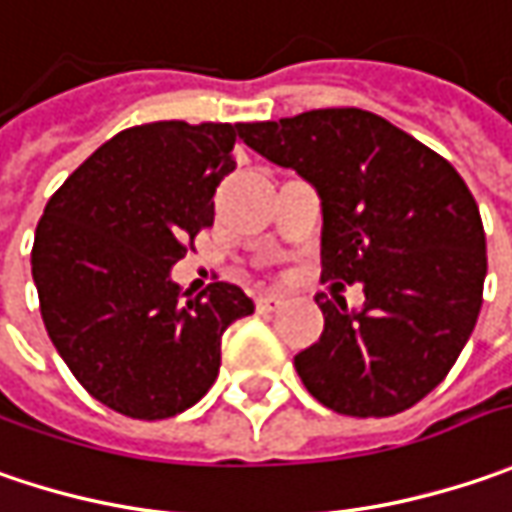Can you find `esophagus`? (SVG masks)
<instances>
[{
  "mask_svg": "<svg viewBox=\"0 0 512 512\" xmlns=\"http://www.w3.org/2000/svg\"><path fill=\"white\" fill-rule=\"evenodd\" d=\"M280 303H283V295H275V292H263V295H257L255 300L257 312H275Z\"/></svg>",
  "mask_w": 512,
  "mask_h": 512,
  "instance_id": "34e87169",
  "label": "esophagus"
}]
</instances>
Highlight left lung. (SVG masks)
<instances>
[{
	"label": "left lung",
	"mask_w": 512,
	"mask_h": 512,
	"mask_svg": "<svg viewBox=\"0 0 512 512\" xmlns=\"http://www.w3.org/2000/svg\"><path fill=\"white\" fill-rule=\"evenodd\" d=\"M243 143L318 189L321 278L364 283L367 295L361 312L315 295L323 335L295 355L303 387L341 415L410 410L447 378L478 321L487 246L467 183L361 108L246 123Z\"/></svg>",
	"instance_id": "8db88e82"
}]
</instances>
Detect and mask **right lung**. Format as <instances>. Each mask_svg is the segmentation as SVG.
<instances>
[{
    "mask_svg": "<svg viewBox=\"0 0 512 512\" xmlns=\"http://www.w3.org/2000/svg\"><path fill=\"white\" fill-rule=\"evenodd\" d=\"M246 123L125 128L56 189L31 272L56 352L88 395L128 418H171L217 378L220 338L252 298L217 280L183 298L171 266L214 223Z\"/></svg>",
    "mask_w": 512,
    "mask_h": 512,
    "instance_id": "1",
    "label": "right lung"
}]
</instances>
